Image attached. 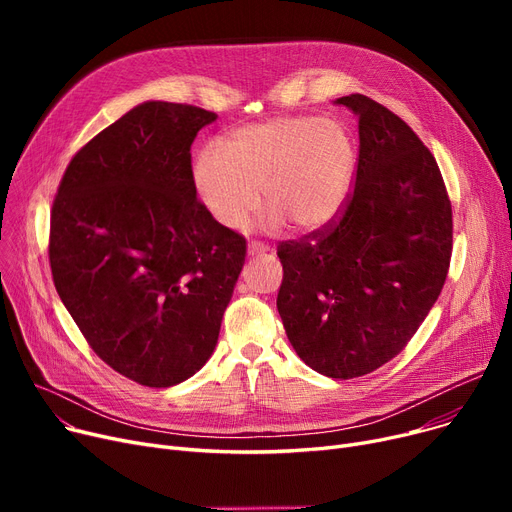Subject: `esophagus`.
Returning <instances> with one entry per match:
<instances>
[{
  "mask_svg": "<svg viewBox=\"0 0 512 512\" xmlns=\"http://www.w3.org/2000/svg\"><path fill=\"white\" fill-rule=\"evenodd\" d=\"M267 251H270V247L263 245V242H257V240H251L249 247H247L249 255H265Z\"/></svg>",
  "mask_w": 512,
  "mask_h": 512,
  "instance_id": "esophagus-1",
  "label": "esophagus"
}]
</instances>
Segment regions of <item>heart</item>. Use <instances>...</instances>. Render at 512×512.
I'll use <instances>...</instances> for the list:
<instances>
[{"label":"heart","instance_id":"heart-1","mask_svg":"<svg viewBox=\"0 0 512 512\" xmlns=\"http://www.w3.org/2000/svg\"><path fill=\"white\" fill-rule=\"evenodd\" d=\"M357 166L359 145L344 122L288 116L234 130L224 151H199L193 184L211 218L228 230L249 224L263 191L267 226L313 234L346 207Z\"/></svg>","mask_w":512,"mask_h":512}]
</instances>
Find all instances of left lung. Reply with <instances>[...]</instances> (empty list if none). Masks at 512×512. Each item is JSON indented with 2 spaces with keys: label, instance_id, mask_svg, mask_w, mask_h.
<instances>
[{
  "label": "left lung",
  "instance_id": "8db88e82",
  "mask_svg": "<svg viewBox=\"0 0 512 512\" xmlns=\"http://www.w3.org/2000/svg\"><path fill=\"white\" fill-rule=\"evenodd\" d=\"M359 118L355 191L338 222L280 242L278 311L297 355L351 380L394 359L446 282L452 207L434 155L365 95L336 99Z\"/></svg>",
  "mask_w": 512,
  "mask_h": 512
}]
</instances>
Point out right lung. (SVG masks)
Instances as JSON below:
<instances>
[{
    "label": "right lung",
    "instance_id": "1",
    "mask_svg": "<svg viewBox=\"0 0 512 512\" xmlns=\"http://www.w3.org/2000/svg\"><path fill=\"white\" fill-rule=\"evenodd\" d=\"M213 112L145 101L68 164L51 207L49 265L89 346L124 378L170 388L218 344L247 240L211 218L191 145Z\"/></svg>",
    "mask_w": 512,
    "mask_h": 512
}]
</instances>
